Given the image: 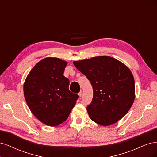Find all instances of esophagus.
I'll return each instance as SVG.
<instances>
[{
    "label": "esophagus",
    "mask_w": 157,
    "mask_h": 157,
    "mask_svg": "<svg viewBox=\"0 0 157 157\" xmlns=\"http://www.w3.org/2000/svg\"><path fill=\"white\" fill-rule=\"evenodd\" d=\"M82 94H83V92H82V91L81 90V91H80V92L78 93V96H79L80 97H81V96H82Z\"/></svg>",
    "instance_id": "1"
}]
</instances>
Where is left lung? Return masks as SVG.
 Segmentation results:
<instances>
[{
	"mask_svg": "<svg viewBox=\"0 0 157 157\" xmlns=\"http://www.w3.org/2000/svg\"><path fill=\"white\" fill-rule=\"evenodd\" d=\"M73 64L92 86L93 98L87 106L91 120L106 126L121 119L135 99V82L130 70L109 56L74 61Z\"/></svg>",
	"mask_w": 157,
	"mask_h": 157,
	"instance_id": "8db88e82",
	"label": "left lung"
}]
</instances>
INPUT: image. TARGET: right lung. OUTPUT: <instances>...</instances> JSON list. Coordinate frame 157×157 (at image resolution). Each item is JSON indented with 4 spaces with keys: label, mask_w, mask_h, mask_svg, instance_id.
Here are the masks:
<instances>
[{
    "label": "right lung",
    "mask_w": 157,
    "mask_h": 157,
    "mask_svg": "<svg viewBox=\"0 0 157 157\" xmlns=\"http://www.w3.org/2000/svg\"><path fill=\"white\" fill-rule=\"evenodd\" d=\"M67 62L56 58L40 61L28 75L23 86L28 107L38 119L50 126L67 120L78 99L69 89L63 76Z\"/></svg>",
    "instance_id": "add662e5"
}]
</instances>
